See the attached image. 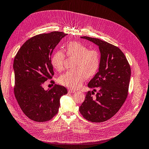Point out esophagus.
I'll use <instances>...</instances> for the list:
<instances>
[{"mask_svg":"<svg viewBox=\"0 0 149 149\" xmlns=\"http://www.w3.org/2000/svg\"><path fill=\"white\" fill-rule=\"evenodd\" d=\"M75 91H76V90H75V89H74L70 88V89H68V92H69V93H74Z\"/></svg>","mask_w":149,"mask_h":149,"instance_id":"obj_1","label":"esophagus"}]
</instances>
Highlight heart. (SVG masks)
Instances as JSON below:
<instances>
[{"label": "heart", "mask_w": 149, "mask_h": 149, "mask_svg": "<svg viewBox=\"0 0 149 149\" xmlns=\"http://www.w3.org/2000/svg\"><path fill=\"white\" fill-rule=\"evenodd\" d=\"M66 55L74 58L72 68L74 70L68 71L59 78V82L67 87L77 88L81 86L86 78L95 75L101 64V56L95 49H89L79 42L72 41L66 45ZM66 56L64 52L58 50L51 58L52 66L58 71L64 70Z\"/></svg>", "instance_id": "obj_1"}]
</instances>
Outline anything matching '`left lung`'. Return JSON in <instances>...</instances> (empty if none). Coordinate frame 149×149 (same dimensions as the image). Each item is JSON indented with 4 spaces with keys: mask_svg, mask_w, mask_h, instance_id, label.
Here are the masks:
<instances>
[{
    "mask_svg": "<svg viewBox=\"0 0 149 149\" xmlns=\"http://www.w3.org/2000/svg\"><path fill=\"white\" fill-rule=\"evenodd\" d=\"M81 38L98 45L101 56L99 71L88 84L94 91L97 89L98 92L88 91L79 110L86 120L102 123L114 116L124 103L131 70L124 53L118 47L98 38Z\"/></svg>",
    "mask_w": 149,
    "mask_h": 149,
    "instance_id": "obj_1",
    "label": "left lung"
}]
</instances>
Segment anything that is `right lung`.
I'll return each mask as SVG.
<instances>
[{
	"mask_svg": "<svg viewBox=\"0 0 149 149\" xmlns=\"http://www.w3.org/2000/svg\"><path fill=\"white\" fill-rule=\"evenodd\" d=\"M66 35L55 31L35 35L26 40L14 58L15 97L24 113L35 122L52 119L59 109L61 96L68 93L65 87L56 84L48 90L43 88L54 75L53 50ZM50 82L55 84L53 79Z\"/></svg>",
	"mask_w": 149,
	"mask_h": 149,
	"instance_id": "obj_1",
	"label": "right lung"
}]
</instances>
